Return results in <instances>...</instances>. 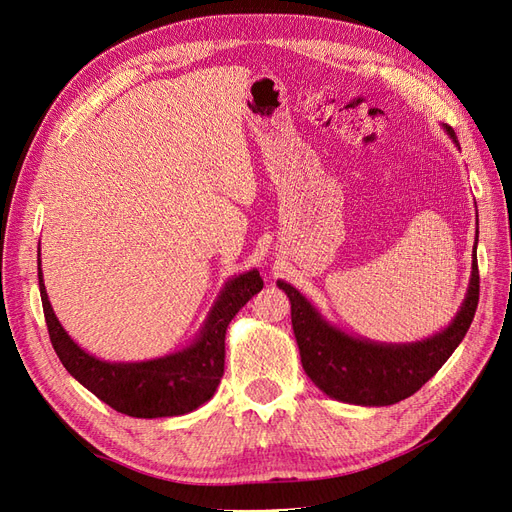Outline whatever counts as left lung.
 I'll list each match as a JSON object with an SVG mask.
<instances>
[{
  "instance_id": "left-lung-1",
  "label": "left lung",
  "mask_w": 512,
  "mask_h": 512,
  "mask_svg": "<svg viewBox=\"0 0 512 512\" xmlns=\"http://www.w3.org/2000/svg\"><path fill=\"white\" fill-rule=\"evenodd\" d=\"M446 132L457 143L455 130L446 126ZM277 286L290 297L292 329L301 363L318 389L346 404L391 406L421 389L466 337L478 307L480 277L474 245L472 280L457 318L442 333L408 346H382L354 339L324 322L297 288L286 282H277Z\"/></svg>"
}]
</instances>
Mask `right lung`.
<instances>
[{
    "label": "right lung",
    "instance_id": "obj_1",
    "mask_svg": "<svg viewBox=\"0 0 512 512\" xmlns=\"http://www.w3.org/2000/svg\"><path fill=\"white\" fill-rule=\"evenodd\" d=\"M38 282L46 329L61 365L104 404L136 418L188 414L213 397L224 376L228 322L265 286L258 271L230 280L211 309L203 335L183 352L145 363H104L76 346L55 318L42 284L40 262Z\"/></svg>",
    "mask_w": 512,
    "mask_h": 512
}]
</instances>
